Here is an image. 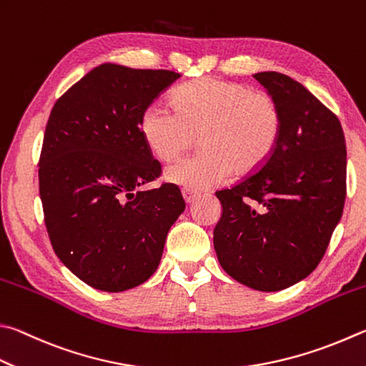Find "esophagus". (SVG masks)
Here are the masks:
<instances>
[{
	"label": "esophagus",
	"instance_id": "34e87169",
	"mask_svg": "<svg viewBox=\"0 0 366 366\" xmlns=\"http://www.w3.org/2000/svg\"><path fill=\"white\" fill-rule=\"evenodd\" d=\"M182 197H184L185 203L190 204V203H194V202L197 200V198H198V194H197V192H194V190L184 189V190H182Z\"/></svg>",
	"mask_w": 366,
	"mask_h": 366
}]
</instances>
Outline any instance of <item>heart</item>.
<instances>
[{
	"instance_id": "1",
	"label": "heart",
	"mask_w": 366,
	"mask_h": 366,
	"mask_svg": "<svg viewBox=\"0 0 366 366\" xmlns=\"http://www.w3.org/2000/svg\"><path fill=\"white\" fill-rule=\"evenodd\" d=\"M176 110L152 104L144 110V142L158 160L169 162L194 147L203 149L169 164L164 179L189 190H206L257 171L277 147L282 112L267 94L242 83L200 78L177 89Z\"/></svg>"
}]
</instances>
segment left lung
Masks as SVG:
<instances>
[{"label":"left lung","instance_id":"left-lung-1","mask_svg":"<svg viewBox=\"0 0 366 366\" xmlns=\"http://www.w3.org/2000/svg\"><path fill=\"white\" fill-rule=\"evenodd\" d=\"M282 112L274 154L235 187L216 192L214 227L221 267L244 287L280 291L315 270L345 200V139L337 117L301 83L261 71Z\"/></svg>","mask_w":366,"mask_h":366}]
</instances>
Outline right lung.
<instances>
[{
	"instance_id": "right-lung-1",
	"label": "right lung",
	"mask_w": 366,
	"mask_h": 366,
	"mask_svg": "<svg viewBox=\"0 0 366 366\" xmlns=\"http://www.w3.org/2000/svg\"><path fill=\"white\" fill-rule=\"evenodd\" d=\"M181 75L102 64L59 99L39 157V197L57 257L89 287L119 293L154 275L185 209L174 185L141 190L162 166L144 110Z\"/></svg>"
}]
</instances>
